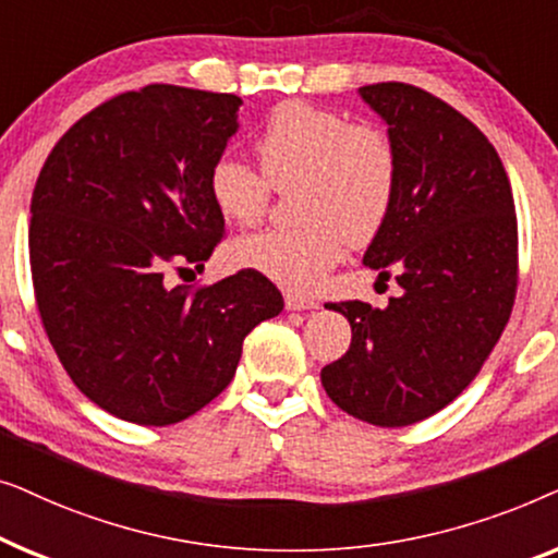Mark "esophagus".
Wrapping results in <instances>:
<instances>
[{
    "label": "esophagus",
    "instance_id": "1",
    "mask_svg": "<svg viewBox=\"0 0 558 558\" xmlns=\"http://www.w3.org/2000/svg\"><path fill=\"white\" fill-rule=\"evenodd\" d=\"M284 302H287V310H292V312H304V310H317L319 307L315 300H310V296L296 294V292H287Z\"/></svg>",
    "mask_w": 558,
    "mask_h": 558
}]
</instances>
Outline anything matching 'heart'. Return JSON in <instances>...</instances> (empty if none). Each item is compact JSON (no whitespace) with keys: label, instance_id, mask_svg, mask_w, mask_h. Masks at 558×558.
Returning a JSON list of instances; mask_svg holds the SVG:
<instances>
[{"label":"heart","instance_id":"obj_1","mask_svg":"<svg viewBox=\"0 0 558 558\" xmlns=\"http://www.w3.org/2000/svg\"><path fill=\"white\" fill-rule=\"evenodd\" d=\"M262 174L233 155L208 170V195L228 223H254L269 185H294V218L233 241L235 266L289 289H312L340 262L345 241L363 246L384 228L399 187V155L384 129L350 124L338 111L304 101L274 106L256 136Z\"/></svg>","mask_w":558,"mask_h":558}]
</instances>
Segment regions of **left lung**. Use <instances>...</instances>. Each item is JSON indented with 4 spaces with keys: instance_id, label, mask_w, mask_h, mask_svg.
I'll use <instances>...</instances> for the list:
<instances>
[{
    "instance_id": "1",
    "label": "left lung",
    "mask_w": 558,
    "mask_h": 558,
    "mask_svg": "<svg viewBox=\"0 0 558 558\" xmlns=\"http://www.w3.org/2000/svg\"><path fill=\"white\" fill-rule=\"evenodd\" d=\"M357 94L386 124L399 187L363 264L401 287L384 310L340 302L348 353L319 373L350 416L409 426L452 403L483 368L515 300L518 228L510 180L487 136L460 111L409 86Z\"/></svg>"
}]
</instances>
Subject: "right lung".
I'll return each instance as SVG.
<instances>
[{"label": "right lung", "instance_id": "1", "mask_svg": "<svg viewBox=\"0 0 558 558\" xmlns=\"http://www.w3.org/2000/svg\"><path fill=\"white\" fill-rule=\"evenodd\" d=\"M241 98L182 86L121 94L68 129L33 193L29 266L45 332L96 407L167 426L235 376L243 338L284 310L243 269L190 294L170 264L203 266L223 235L208 170L239 132Z\"/></svg>", "mask_w": 558, "mask_h": 558}]
</instances>
